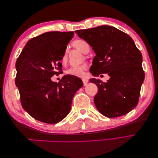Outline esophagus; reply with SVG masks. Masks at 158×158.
Listing matches in <instances>:
<instances>
[{
	"label": "esophagus",
	"mask_w": 158,
	"mask_h": 158,
	"mask_svg": "<svg viewBox=\"0 0 158 158\" xmlns=\"http://www.w3.org/2000/svg\"><path fill=\"white\" fill-rule=\"evenodd\" d=\"M82 82H83V85H84V86H86V85H87V83H88V81H87V79H85V78H82Z\"/></svg>",
	"instance_id": "obj_1"
}]
</instances>
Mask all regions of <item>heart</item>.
I'll list each match as a JSON object with an SVG mask.
<instances>
[{
  "mask_svg": "<svg viewBox=\"0 0 158 158\" xmlns=\"http://www.w3.org/2000/svg\"><path fill=\"white\" fill-rule=\"evenodd\" d=\"M73 45L75 48L78 49L83 53H87L89 50V45L86 41L83 40H76L73 42ZM66 61V55L64 54L61 58L62 63ZM86 70V66L82 65L79 66H71L66 70V74L76 77H82L84 74V71Z\"/></svg>",
  "mask_w": 158,
  "mask_h": 158,
  "instance_id": "obj_1",
  "label": "heart"
}]
</instances>
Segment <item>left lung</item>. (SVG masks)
Returning a JSON list of instances; mask_svg holds the SVG:
<instances>
[{
  "label": "left lung",
  "instance_id": "8db88e82",
  "mask_svg": "<svg viewBox=\"0 0 158 158\" xmlns=\"http://www.w3.org/2000/svg\"><path fill=\"white\" fill-rule=\"evenodd\" d=\"M76 32L96 54L89 71L94 76L108 73L110 79L89 81L98 87L94 102L106 117L127 114L138 104L145 74L142 55L130 35L110 26H99Z\"/></svg>",
  "mask_w": 158,
  "mask_h": 158
}]
</instances>
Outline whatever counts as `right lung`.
<instances>
[{"label":"right lung","instance_id":"right-lung-1","mask_svg":"<svg viewBox=\"0 0 158 158\" xmlns=\"http://www.w3.org/2000/svg\"><path fill=\"white\" fill-rule=\"evenodd\" d=\"M74 33L51 31L29 40L16 61L15 84L21 103L31 116L40 122L55 124L69 114L74 94L83 82L79 77L64 76L52 81L62 71L60 62Z\"/></svg>","mask_w":158,"mask_h":158}]
</instances>
